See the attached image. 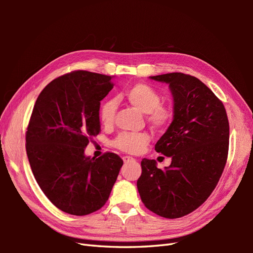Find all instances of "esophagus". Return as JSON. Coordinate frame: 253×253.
<instances>
[{
	"instance_id": "34e87169",
	"label": "esophagus",
	"mask_w": 253,
	"mask_h": 253,
	"mask_svg": "<svg viewBox=\"0 0 253 253\" xmlns=\"http://www.w3.org/2000/svg\"><path fill=\"white\" fill-rule=\"evenodd\" d=\"M122 159H124V163H125V164L131 163V162H135V159H134L133 157H129V156H125Z\"/></svg>"
}]
</instances>
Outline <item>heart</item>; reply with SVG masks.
<instances>
[{"mask_svg": "<svg viewBox=\"0 0 253 253\" xmlns=\"http://www.w3.org/2000/svg\"><path fill=\"white\" fill-rule=\"evenodd\" d=\"M128 104L142 114H147V120L155 128L162 129L170 125L173 119V111L160 104L162 98L152 86L144 83H137L128 87L124 94ZM117 111V102L115 99L105 101L100 109V120L105 126H111ZM150 141V136L147 133H122L114 141V145L118 150L138 154Z\"/></svg>", "mask_w": 253, "mask_h": 253, "instance_id": "heart-1", "label": "heart"}]
</instances>
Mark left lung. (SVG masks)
Returning a JSON list of instances; mask_svg holds the SVG:
<instances>
[{"instance_id":"1","label":"left lung","mask_w":253,"mask_h":253,"mask_svg":"<svg viewBox=\"0 0 253 253\" xmlns=\"http://www.w3.org/2000/svg\"><path fill=\"white\" fill-rule=\"evenodd\" d=\"M149 78L167 83L173 97V120L155 144L172 162L162 170L154 159L143 158L137 189L149 210L178 218L196 210L217 185L228 156V117L219 99L193 76Z\"/></svg>"}]
</instances>
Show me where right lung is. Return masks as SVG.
I'll use <instances>...</instances> for the list:
<instances>
[{"label":"right lung","mask_w":253,"mask_h":253,"mask_svg":"<svg viewBox=\"0 0 253 253\" xmlns=\"http://www.w3.org/2000/svg\"><path fill=\"white\" fill-rule=\"evenodd\" d=\"M113 78L86 71L61 76L41 91L29 120L26 152L35 178L58 209L73 215L103 207L124 165L114 153L84 154L100 132V101Z\"/></svg>","instance_id":"1"}]
</instances>
